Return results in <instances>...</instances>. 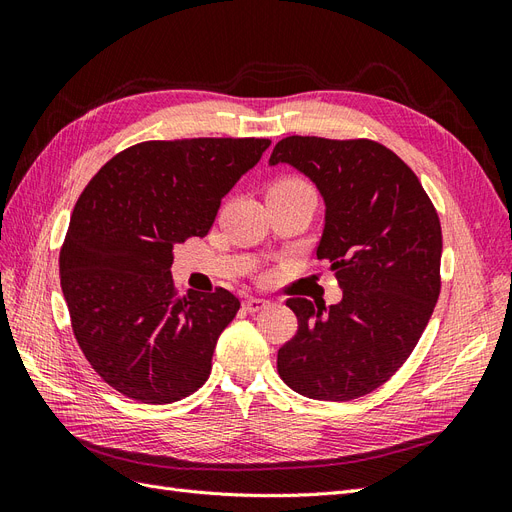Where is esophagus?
Returning <instances> with one entry per match:
<instances>
[{
  "label": "esophagus",
  "instance_id": "esophagus-1",
  "mask_svg": "<svg viewBox=\"0 0 512 512\" xmlns=\"http://www.w3.org/2000/svg\"><path fill=\"white\" fill-rule=\"evenodd\" d=\"M243 307L247 309V312H260V309L267 307V301L265 299H256V297H250L243 301Z\"/></svg>",
  "mask_w": 512,
  "mask_h": 512
}]
</instances>
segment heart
Wrapping results in <instances>:
<instances>
[{"label":"heart","instance_id":"heart-1","mask_svg":"<svg viewBox=\"0 0 512 512\" xmlns=\"http://www.w3.org/2000/svg\"><path fill=\"white\" fill-rule=\"evenodd\" d=\"M277 188H309V185L303 183L301 179H282L277 181L271 190H277Z\"/></svg>","mask_w":512,"mask_h":512}]
</instances>
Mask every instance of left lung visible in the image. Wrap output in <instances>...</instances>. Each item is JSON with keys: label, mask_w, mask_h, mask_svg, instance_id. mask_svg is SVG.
I'll return each instance as SVG.
<instances>
[{"label": "left lung", "mask_w": 512, "mask_h": 512, "mask_svg": "<svg viewBox=\"0 0 512 512\" xmlns=\"http://www.w3.org/2000/svg\"><path fill=\"white\" fill-rule=\"evenodd\" d=\"M288 164L316 185L324 228L316 256L344 297L318 307L288 299L299 329L277 371L309 399L350 401L406 363L440 294L442 228L410 166L374 141L288 136L269 166Z\"/></svg>", "instance_id": "1"}]
</instances>
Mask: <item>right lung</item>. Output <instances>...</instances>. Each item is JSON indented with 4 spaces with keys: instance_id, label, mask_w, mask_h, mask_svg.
Returning a JSON list of instances; mask_svg holds the SVG:
<instances>
[{
    "instance_id": "1",
    "label": "right lung",
    "mask_w": 512,
    "mask_h": 512,
    "mask_svg": "<svg viewBox=\"0 0 512 512\" xmlns=\"http://www.w3.org/2000/svg\"><path fill=\"white\" fill-rule=\"evenodd\" d=\"M269 138H183L134 145L106 162L76 203L59 254L74 337L100 378L143 404L188 397L211 374L235 294L177 297L173 250L205 237L222 198Z\"/></svg>"
}]
</instances>
